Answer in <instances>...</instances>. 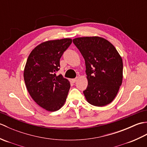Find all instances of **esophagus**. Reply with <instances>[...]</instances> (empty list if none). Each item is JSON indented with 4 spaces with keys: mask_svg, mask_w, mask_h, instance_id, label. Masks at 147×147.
Returning a JSON list of instances; mask_svg holds the SVG:
<instances>
[{
    "mask_svg": "<svg viewBox=\"0 0 147 147\" xmlns=\"http://www.w3.org/2000/svg\"><path fill=\"white\" fill-rule=\"evenodd\" d=\"M77 80H78L77 78H74V79H72V82H73V83H75L77 81Z\"/></svg>",
    "mask_w": 147,
    "mask_h": 147,
    "instance_id": "esophagus-1",
    "label": "esophagus"
}]
</instances>
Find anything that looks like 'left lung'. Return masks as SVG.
Wrapping results in <instances>:
<instances>
[{
    "label": "left lung",
    "mask_w": 147,
    "mask_h": 147,
    "mask_svg": "<svg viewBox=\"0 0 147 147\" xmlns=\"http://www.w3.org/2000/svg\"><path fill=\"white\" fill-rule=\"evenodd\" d=\"M85 59L88 87L83 92L89 104L103 107L116 96L123 78L121 56L112 43L100 36L73 40Z\"/></svg>",
    "instance_id": "8db88e82"
}]
</instances>
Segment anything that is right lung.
<instances>
[{"instance_id": "right-lung-1", "label": "right lung", "mask_w": 147, "mask_h": 147, "mask_svg": "<svg viewBox=\"0 0 147 147\" xmlns=\"http://www.w3.org/2000/svg\"><path fill=\"white\" fill-rule=\"evenodd\" d=\"M72 43L71 38L48 40L31 52L24 69V80L29 94L46 111L60 109L66 100L70 82L56 72L60 59Z\"/></svg>"}]
</instances>
